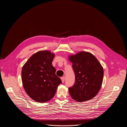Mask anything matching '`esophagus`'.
Instances as JSON below:
<instances>
[{"instance_id": "obj_1", "label": "esophagus", "mask_w": 127, "mask_h": 127, "mask_svg": "<svg viewBox=\"0 0 127 127\" xmlns=\"http://www.w3.org/2000/svg\"><path fill=\"white\" fill-rule=\"evenodd\" d=\"M61 80H62V83H64V81H65V77H61Z\"/></svg>"}]
</instances>
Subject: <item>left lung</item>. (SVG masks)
Returning a JSON list of instances; mask_svg holds the SVG:
<instances>
[{"label":"left lung","instance_id":"left-lung-1","mask_svg":"<svg viewBox=\"0 0 127 127\" xmlns=\"http://www.w3.org/2000/svg\"><path fill=\"white\" fill-rule=\"evenodd\" d=\"M69 59L75 75V82L68 88L70 95L79 102L94 98L99 92L103 78V69L92 53L81 51Z\"/></svg>","mask_w":127,"mask_h":127}]
</instances>
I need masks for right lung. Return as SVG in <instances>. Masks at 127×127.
<instances>
[{"instance_id":"add662e5","label":"right lung","mask_w":127,"mask_h":127,"mask_svg":"<svg viewBox=\"0 0 127 127\" xmlns=\"http://www.w3.org/2000/svg\"><path fill=\"white\" fill-rule=\"evenodd\" d=\"M55 55L41 51L33 55L23 66L22 80L28 96L38 102H46L55 96L58 86L62 83L52 65Z\"/></svg>"}]
</instances>
